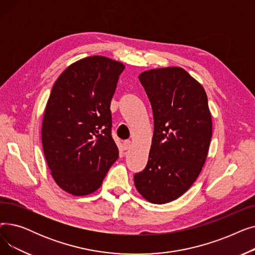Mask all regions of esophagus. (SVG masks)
I'll use <instances>...</instances> for the list:
<instances>
[{
  "label": "esophagus",
  "instance_id": "esophagus-1",
  "mask_svg": "<svg viewBox=\"0 0 255 255\" xmlns=\"http://www.w3.org/2000/svg\"><path fill=\"white\" fill-rule=\"evenodd\" d=\"M123 146H124V150H128L130 146H131V140L130 139H127V140H124L123 142Z\"/></svg>",
  "mask_w": 255,
  "mask_h": 255
}]
</instances>
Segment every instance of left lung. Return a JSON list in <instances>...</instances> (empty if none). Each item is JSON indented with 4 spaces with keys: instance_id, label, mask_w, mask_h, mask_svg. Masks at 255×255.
Returning a JSON list of instances; mask_svg holds the SVG:
<instances>
[{
    "instance_id": "left-lung-1",
    "label": "left lung",
    "mask_w": 255,
    "mask_h": 255,
    "mask_svg": "<svg viewBox=\"0 0 255 255\" xmlns=\"http://www.w3.org/2000/svg\"><path fill=\"white\" fill-rule=\"evenodd\" d=\"M138 78L152 105L154 134L134 184L150 203L166 204L190 188L206 162L212 137L208 97L180 67L144 71Z\"/></svg>"
}]
</instances>
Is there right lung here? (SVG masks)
Instances as JSON below:
<instances>
[{"mask_svg":"<svg viewBox=\"0 0 255 255\" xmlns=\"http://www.w3.org/2000/svg\"><path fill=\"white\" fill-rule=\"evenodd\" d=\"M124 68L109 58L88 57L70 65L51 89L42 146L53 180L66 192L96 191L119 157L111 101Z\"/></svg>","mask_w":255,"mask_h":255,"instance_id":"right-lung-1","label":"right lung"}]
</instances>
